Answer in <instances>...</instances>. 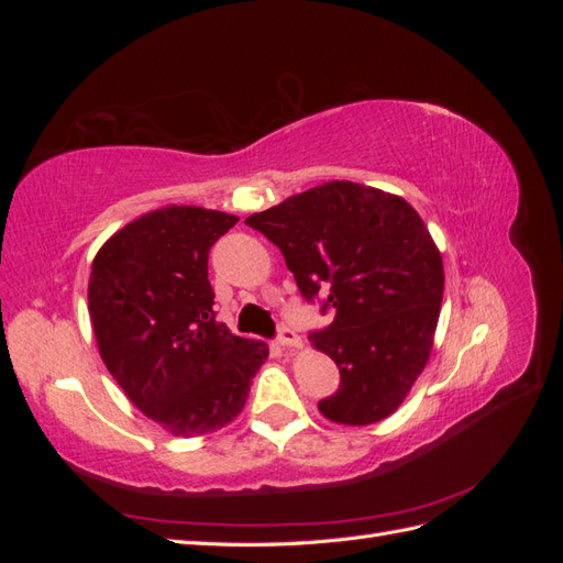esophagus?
<instances>
[{
  "instance_id": "esophagus-1",
  "label": "esophagus",
  "mask_w": 563,
  "mask_h": 563,
  "mask_svg": "<svg viewBox=\"0 0 563 563\" xmlns=\"http://www.w3.org/2000/svg\"><path fill=\"white\" fill-rule=\"evenodd\" d=\"M277 343H279V347H284V350H300V347H302L300 335H298L296 331L288 329V327H282V329H279Z\"/></svg>"
}]
</instances>
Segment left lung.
Segmentation results:
<instances>
[{"label":"left lung","instance_id":"1","mask_svg":"<svg viewBox=\"0 0 563 563\" xmlns=\"http://www.w3.org/2000/svg\"><path fill=\"white\" fill-rule=\"evenodd\" d=\"M275 244L302 298L327 288L331 327L312 331L340 368L319 411L340 424L395 413L430 360L444 298V263L406 199L376 187L329 180L246 218Z\"/></svg>","mask_w":563,"mask_h":563}]
</instances>
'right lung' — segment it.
I'll return each mask as SVG.
<instances>
[{"label": "right lung", "instance_id": "obj_1", "mask_svg": "<svg viewBox=\"0 0 563 563\" xmlns=\"http://www.w3.org/2000/svg\"><path fill=\"white\" fill-rule=\"evenodd\" d=\"M236 216L164 207L100 246L89 277L98 352L133 406L176 437H201L242 413L263 340L216 321L209 251Z\"/></svg>", "mask_w": 563, "mask_h": 563}]
</instances>
